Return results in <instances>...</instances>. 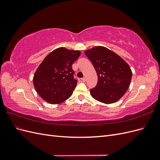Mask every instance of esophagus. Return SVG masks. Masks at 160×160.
<instances>
[{"label":"esophagus","instance_id":"1","mask_svg":"<svg viewBox=\"0 0 160 160\" xmlns=\"http://www.w3.org/2000/svg\"><path fill=\"white\" fill-rule=\"evenodd\" d=\"M81 81L85 82V81H86V78H85V77H83V78H81Z\"/></svg>","mask_w":160,"mask_h":160}]
</instances>
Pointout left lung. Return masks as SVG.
Returning a JSON list of instances; mask_svg holds the SVG:
<instances>
[{
    "mask_svg": "<svg viewBox=\"0 0 160 160\" xmlns=\"http://www.w3.org/2000/svg\"><path fill=\"white\" fill-rule=\"evenodd\" d=\"M98 76V81L90 90L91 96L101 103H115L129 88L132 72L122 57L104 47L85 51Z\"/></svg>",
    "mask_w": 160,
    "mask_h": 160,
    "instance_id": "8db88e82",
    "label": "left lung"
}]
</instances>
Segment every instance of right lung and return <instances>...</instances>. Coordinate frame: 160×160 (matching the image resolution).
<instances>
[{
	"instance_id": "right-lung-1",
	"label": "right lung",
	"mask_w": 160,
	"mask_h": 160,
	"mask_svg": "<svg viewBox=\"0 0 160 160\" xmlns=\"http://www.w3.org/2000/svg\"><path fill=\"white\" fill-rule=\"evenodd\" d=\"M80 55L79 51L60 47L50 52L38 66L33 84L47 102L58 104L70 98L77 83L72 65Z\"/></svg>"
}]
</instances>
